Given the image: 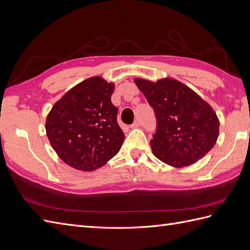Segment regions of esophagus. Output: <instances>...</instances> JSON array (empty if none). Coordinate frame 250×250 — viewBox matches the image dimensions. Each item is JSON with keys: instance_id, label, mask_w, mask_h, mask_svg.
Segmentation results:
<instances>
[{"instance_id": "obj_1", "label": "esophagus", "mask_w": 250, "mask_h": 250, "mask_svg": "<svg viewBox=\"0 0 250 250\" xmlns=\"http://www.w3.org/2000/svg\"><path fill=\"white\" fill-rule=\"evenodd\" d=\"M139 125H140V121L137 119L131 125V127H132V129H136V127H138Z\"/></svg>"}]
</instances>
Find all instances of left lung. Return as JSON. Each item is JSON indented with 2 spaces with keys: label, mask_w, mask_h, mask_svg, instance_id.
Wrapping results in <instances>:
<instances>
[{
  "label": "left lung",
  "mask_w": 250,
  "mask_h": 250,
  "mask_svg": "<svg viewBox=\"0 0 250 250\" xmlns=\"http://www.w3.org/2000/svg\"><path fill=\"white\" fill-rule=\"evenodd\" d=\"M154 110L156 132L152 151L162 162L182 168L194 164L213 148L220 123L206 101L174 79L151 82L135 79Z\"/></svg>",
  "instance_id": "1"
}]
</instances>
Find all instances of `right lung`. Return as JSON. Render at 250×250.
I'll use <instances>...</instances> for the list:
<instances>
[{
	"label": "right lung",
	"instance_id": "right-lung-1",
	"mask_svg": "<svg viewBox=\"0 0 250 250\" xmlns=\"http://www.w3.org/2000/svg\"><path fill=\"white\" fill-rule=\"evenodd\" d=\"M115 85L100 77L79 83L57 101L46 119L54 150L70 167L93 171L117 154L125 134L111 101Z\"/></svg>",
	"mask_w": 250,
	"mask_h": 250
}]
</instances>
